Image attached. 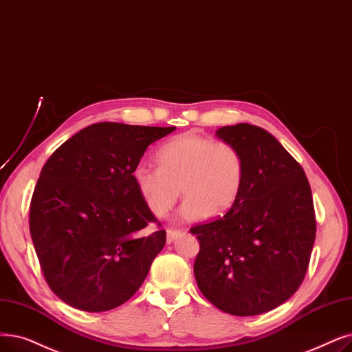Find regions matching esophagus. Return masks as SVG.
Listing matches in <instances>:
<instances>
[{
  "mask_svg": "<svg viewBox=\"0 0 352 352\" xmlns=\"http://www.w3.org/2000/svg\"><path fill=\"white\" fill-rule=\"evenodd\" d=\"M179 236H181V232L171 230V228H168V230H166V243H168V244L174 243Z\"/></svg>",
  "mask_w": 352,
  "mask_h": 352,
  "instance_id": "esophagus-1",
  "label": "esophagus"
}]
</instances>
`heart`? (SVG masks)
<instances>
[{
    "instance_id": "heart-1",
    "label": "heart",
    "mask_w": 352,
    "mask_h": 352,
    "mask_svg": "<svg viewBox=\"0 0 352 352\" xmlns=\"http://www.w3.org/2000/svg\"><path fill=\"white\" fill-rule=\"evenodd\" d=\"M157 162L158 168L138 164L132 171L136 190L155 217L171 211L181 191L186 200L177 219L182 221L206 214L220 216L233 207L240 194L243 160L227 142L184 132L160 146Z\"/></svg>"
}]
</instances>
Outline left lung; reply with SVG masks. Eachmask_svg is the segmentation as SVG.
Listing matches in <instances>:
<instances>
[{
    "label": "left lung",
    "mask_w": 352,
    "mask_h": 352,
    "mask_svg": "<svg viewBox=\"0 0 352 352\" xmlns=\"http://www.w3.org/2000/svg\"><path fill=\"white\" fill-rule=\"evenodd\" d=\"M216 136L243 160V184L223 217L191 228L200 240L194 276L201 294L236 316L285 303L308 270L316 224L312 192L296 160L272 133L250 124Z\"/></svg>",
    "instance_id": "left-lung-1"
}]
</instances>
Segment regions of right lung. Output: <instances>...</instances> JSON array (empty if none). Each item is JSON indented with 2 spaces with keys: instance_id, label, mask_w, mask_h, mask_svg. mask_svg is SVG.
Listing matches in <instances>:
<instances>
[{
  "instance_id": "1",
  "label": "right lung",
  "mask_w": 352,
  "mask_h": 352,
  "mask_svg": "<svg viewBox=\"0 0 352 352\" xmlns=\"http://www.w3.org/2000/svg\"><path fill=\"white\" fill-rule=\"evenodd\" d=\"M175 128L100 122L60 145L44 164L30 204V234L44 278L70 307L103 312L144 283L165 230L132 178L146 148Z\"/></svg>"
}]
</instances>
